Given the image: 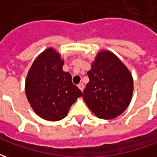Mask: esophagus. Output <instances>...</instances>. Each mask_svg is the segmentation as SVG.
<instances>
[{
  "label": "esophagus",
  "instance_id": "34e87169",
  "mask_svg": "<svg viewBox=\"0 0 157 157\" xmlns=\"http://www.w3.org/2000/svg\"><path fill=\"white\" fill-rule=\"evenodd\" d=\"M78 88L81 90V91H83V88H84V85H83V83H79L78 84Z\"/></svg>",
  "mask_w": 157,
  "mask_h": 157
}]
</instances>
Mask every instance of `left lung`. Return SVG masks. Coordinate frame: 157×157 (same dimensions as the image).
<instances>
[{"mask_svg":"<svg viewBox=\"0 0 157 157\" xmlns=\"http://www.w3.org/2000/svg\"><path fill=\"white\" fill-rule=\"evenodd\" d=\"M87 75L82 98L91 111L102 119H113L124 112L131 101L134 82L117 55L109 50L98 52Z\"/></svg>","mask_w":157,"mask_h":157,"instance_id":"left-lung-1","label":"left lung"}]
</instances>
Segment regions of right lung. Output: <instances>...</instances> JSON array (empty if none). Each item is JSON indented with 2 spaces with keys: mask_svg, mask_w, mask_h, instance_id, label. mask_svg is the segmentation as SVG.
<instances>
[{
  "mask_svg": "<svg viewBox=\"0 0 157 157\" xmlns=\"http://www.w3.org/2000/svg\"><path fill=\"white\" fill-rule=\"evenodd\" d=\"M59 53L48 48L36 58L25 81V92L33 110L48 121H59L82 96L72 83L71 75L63 71Z\"/></svg>",
  "mask_w": 157,
  "mask_h": 157,
  "instance_id": "right-lung-1",
  "label": "right lung"
}]
</instances>
